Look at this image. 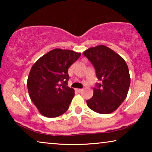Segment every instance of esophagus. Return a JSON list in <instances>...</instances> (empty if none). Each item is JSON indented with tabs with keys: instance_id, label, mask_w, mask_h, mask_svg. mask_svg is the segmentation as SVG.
Returning <instances> with one entry per match:
<instances>
[{
	"instance_id": "esophagus-1",
	"label": "esophagus",
	"mask_w": 152,
	"mask_h": 152,
	"mask_svg": "<svg viewBox=\"0 0 152 152\" xmlns=\"http://www.w3.org/2000/svg\"><path fill=\"white\" fill-rule=\"evenodd\" d=\"M76 91H77V92H79V93H82V91H83V89H82V88H77V89H76Z\"/></svg>"
}]
</instances>
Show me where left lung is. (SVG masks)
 Returning a JSON list of instances; mask_svg holds the SVG:
<instances>
[{
	"label": "left lung",
	"instance_id": "1",
	"mask_svg": "<svg viewBox=\"0 0 152 152\" xmlns=\"http://www.w3.org/2000/svg\"><path fill=\"white\" fill-rule=\"evenodd\" d=\"M83 54L92 64L99 81L93 88V96L86 100L87 105L97 113H112L127 95L130 86L128 66L120 55L102 45L90 48Z\"/></svg>",
	"mask_w": 152,
	"mask_h": 152
}]
</instances>
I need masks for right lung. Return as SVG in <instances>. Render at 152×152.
I'll return each mask as SVG.
<instances>
[{"label":"right lung","mask_w":152,"mask_h":152,"mask_svg":"<svg viewBox=\"0 0 152 152\" xmlns=\"http://www.w3.org/2000/svg\"><path fill=\"white\" fill-rule=\"evenodd\" d=\"M80 55L69 50L54 49L32 66L27 86L31 100L43 115L56 118L68 109L75 91L68 86V70Z\"/></svg>","instance_id":"add662e5"}]
</instances>
